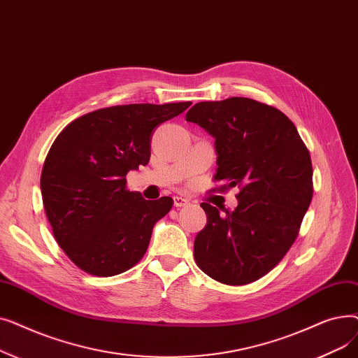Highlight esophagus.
Masks as SVG:
<instances>
[{
    "label": "esophagus",
    "mask_w": 358,
    "mask_h": 358,
    "mask_svg": "<svg viewBox=\"0 0 358 358\" xmlns=\"http://www.w3.org/2000/svg\"><path fill=\"white\" fill-rule=\"evenodd\" d=\"M189 204H190V201L187 200V199H184V197H178V196L174 197V206H176V208H184V206H189Z\"/></svg>",
    "instance_id": "1"
}]
</instances>
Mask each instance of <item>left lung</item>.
<instances>
[{
    "label": "left lung",
    "instance_id": "8db88e82",
    "mask_svg": "<svg viewBox=\"0 0 358 358\" xmlns=\"http://www.w3.org/2000/svg\"><path fill=\"white\" fill-rule=\"evenodd\" d=\"M185 120L215 138L217 192L241 190L232 212L201 203L208 224L194 239V259L223 285L252 283L296 241L313 194L309 150L285 113L252 99L201 101Z\"/></svg>",
    "mask_w": 358,
    "mask_h": 358
}]
</instances>
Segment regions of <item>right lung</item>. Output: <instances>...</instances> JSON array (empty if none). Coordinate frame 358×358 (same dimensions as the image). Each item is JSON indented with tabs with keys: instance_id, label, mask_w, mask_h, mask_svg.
<instances>
[{
	"instance_id": "1",
	"label": "right lung",
	"mask_w": 358,
	"mask_h": 358,
	"mask_svg": "<svg viewBox=\"0 0 358 358\" xmlns=\"http://www.w3.org/2000/svg\"><path fill=\"white\" fill-rule=\"evenodd\" d=\"M190 106L100 108L71 122L52 143L41 177L45 212L56 242L83 271L116 275L145 255L173 199L149 201L129 192L126 174L149 162L155 127Z\"/></svg>"
}]
</instances>
